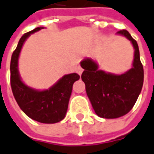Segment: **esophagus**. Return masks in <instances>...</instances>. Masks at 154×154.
I'll use <instances>...</instances> for the list:
<instances>
[{"mask_svg": "<svg viewBox=\"0 0 154 154\" xmlns=\"http://www.w3.org/2000/svg\"><path fill=\"white\" fill-rule=\"evenodd\" d=\"M77 73H78L79 75H82V72H83V69H82L81 66H78V67H77Z\"/></svg>", "mask_w": 154, "mask_h": 154, "instance_id": "esophagus-1", "label": "esophagus"}]
</instances>
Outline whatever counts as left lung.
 Here are the masks:
<instances>
[{"label": "left lung", "mask_w": 154, "mask_h": 154, "mask_svg": "<svg viewBox=\"0 0 154 154\" xmlns=\"http://www.w3.org/2000/svg\"><path fill=\"white\" fill-rule=\"evenodd\" d=\"M117 33L129 39L135 48L130 70L121 75H114L98 70V65L91 59L81 62L84 69L81 77L85 83L88 97L95 113L104 119H117L128 113L136 102L143 85L144 71L136 41L126 29Z\"/></svg>", "instance_id": "left-lung-1"}]
</instances>
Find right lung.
<instances>
[{"instance_id": "right-lung-1", "label": "right lung", "mask_w": 154, "mask_h": 154, "mask_svg": "<svg viewBox=\"0 0 154 154\" xmlns=\"http://www.w3.org/2000/svg\"><path fill=\"white\" fill-rule=\"evenodd\" d=\"M41 29L43 27H37L25 33L14 51L10 64L11 87L19 107L29 118L42 124H55L64 119L72 94V85L80 76L77 73L65 75L53 87L42 91L35 90L21 81L18 60L22 46L29 35Z\"/></svg>"}]
</instances>
